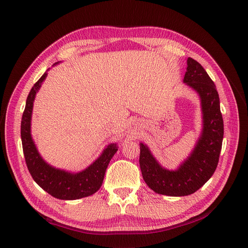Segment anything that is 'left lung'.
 I'll return each instance as SVG.
<instances>
[{
    "label": "left lung",
    "instance_id": "left-lung-1",
    "mask_svg": "<svg viewBox=\"0 0 248 248\" xmlns=\"http://www.w3.org/2000/svg\"><path fill=\"white\" fill-rule=\"evenodd\" d=\"M186 64L184 84L199 95L203 119L202 131L194 149L175 170H168L153 156L146 144H139V164L144 182L152 191L170 197L194 194L210 180L217 168L224 135L216 86L198 62L188 57Z\"/></svg>",
    "mask_w": 248,
    "mask_h": 248
}]
</instances>
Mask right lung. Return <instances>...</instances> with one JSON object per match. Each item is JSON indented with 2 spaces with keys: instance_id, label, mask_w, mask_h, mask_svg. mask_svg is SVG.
Wrapping results in <instances>:
<instances>
[{
  "instance_id": "right-lung-1",
  "label": "right lung",
  "mask_w": 248,
  "mask_h": 248,
  "mask_svg": "<svg viewBox=\"0 0 248 248\" xmlns=\"http://www.w3.org/2000/svg\"><path fill=\"white\" fill-rule=\"evenodd\" d=\"M57 63L58 62L53 65ZM48 70L49 69L46 70L31 89L26 100L24 113L22 116L21 139L27 168L37 185L56 199L78 200L89 197L95 194L101 187L106 170L118 150V144H108L95 161H93L85 170L78 172L56 169L42 158L31 135V119L36 93L40 90Z\"/></svg>"
}]
</instances>
